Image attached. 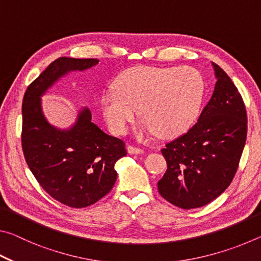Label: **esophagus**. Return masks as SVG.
Wrapping results in <instances>:
<instances>
[{"label": "esophagus", "mask_w": 261, "mask_h": 261, "mask_svg": "<svg viewBox=\"0 0 261 261\" xmlns=\"http://www.w3.org/2000/svg\"><path fill=\"white\" fill-rule=\"evenodd\" d=\"M126 151H127V153H130V154H143L144 153L143 148L132 146V145H129V146L126 147Z\"/></svg>", "instance_id": "1"}]
</instances>
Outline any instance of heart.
Wrapping results in <instances>:
<instances>
[{"mask_svg":"<svg viewBox=\"0 0 261 261\" xmlns=\"http://www.w3.org/2000/svg\"><path fill=\"white\" fill-rule=\"evenodd\" d=\"M114 88L100 96L109 129L124 135L138 108L143 120L136 136L144 139L156 132L169 138L188 130L199 114L205 86L193 68L138 65L118 74Z\"/></svg>","mask_w":261,"mask_h":261,"instance_id":"1","label":"heart"}]
</instances>
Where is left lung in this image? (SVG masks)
<instances>
[{"instance_id":"obj_1","label":"left lung","mask_w":261,"mask_h":261,"mask_svg":"<svg viewBox=\"0 0 261 261\" xmlns=\"http://www.w3.org/2000/svg\"><path fill=\"white\" fill-rule=\"evenodd\" d=\"M212 65L214 91L197 123L161 151L168 168L158 190L183 210L205 206L229 187L246 140V110L240 92L218 64Z\"/></svg>"}]
</instances>
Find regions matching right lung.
Returning a JSON list of instances; mask_svg holds the SVG:
<instances>
[{
  "instance_id": "add662e5",
  "label": "right lung",
  "mask_w": 261,
  "mask_h": 261,
  "mask_svg": "<svg viewBox=\"0 0 261 261\" xmlns=\"http://www.w3.org/2000/svg\"><path fill=\"white\" fill-rule=\"evenodd\" d=\"M99 63L96 59L60 57L30 84L23 99L21 146L30 170L42 189L62 204L83 208L113 189L115 163L126 155L123 140L106 134L82 107L67 129L50 124L41 96L70 72H82Z\"/></svg>"
}]
</instances>
